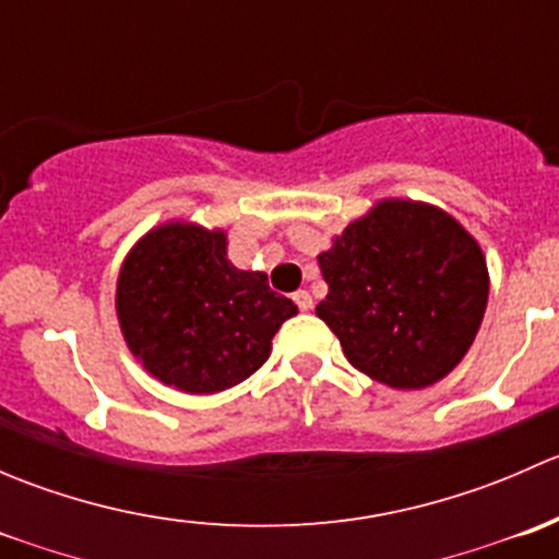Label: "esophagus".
<instances>
[{
	"label": "esophagus",
	"instance_id": "esophagus-1",
	"mask_svg": "<svg viewBox=\"0 0 559 559\" xmlns=\"http://www.w3.org/2000/svg\"><path fill=\"white\" fill-rule=\"evenodd\" d=\"M292 300L297 302V308H300V311H311V308H313V297H311V292H306V289L295 292V295H292Z\"/></svg>",
	"mask_w": 559,
	"mask_h": 559
}]
</instances>
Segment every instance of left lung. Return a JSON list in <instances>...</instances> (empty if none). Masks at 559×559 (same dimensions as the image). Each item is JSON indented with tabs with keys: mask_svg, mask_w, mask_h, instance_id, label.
<instances>
[{
	"mask_svg": "<svg viewBox=\"0 0 559 559\" xmlns=\"http://www.w3.org/2000/svg\"><path fill=\"white\" fill-rule=\"evenodd\" d=\"M316 316L357 370L394 389L449 373L476 337L489 295L476 240L443 211L389 200L319 257Z\"/></svg>",
	"mask_w": 559,
	"mask_h": 559,
	"instance_id": "obj_1",
	"label": "left lung"
}]
</instances>
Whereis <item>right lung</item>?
Returning a JSON list of instances; mask_svg holds the SVG:
<instances>
[{"instance_id": "right-lung-1", "label": "right lung", "mask_w": 559, "mask_h": 559, "mask_svg": "<svg viewBox=\"0 0 559 559\" xmlns=\"http://www.w3.org/2000/svg\"><path fill=\"white\" fill-rule=\"evenodd\" d=\"M123 337L167 386L213 394L240 384L270 357L297 306L227 259L224 233L167 224L123 262L116 292Z\"/></svg>"}]
</instances>
